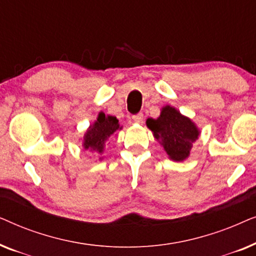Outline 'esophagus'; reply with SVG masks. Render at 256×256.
Listing matches in <instances>:
<instances>
[{
    "mask_svg": "<svg viewBox=\"0 0 256 256\" xmlns=\"http://www.w3.org/2000/svg\"><path fill=\"white\" fill-rule=\"evenodd\" d=\"M132 121L136 122V124H142L143 121V113H138L136 115H132Z\"/></svg>",
    "mask_w": 256,
    "mask_h": 256,
    "instance_id": "esophagus-1",
    "label": "esophagus"
}]
</instances>
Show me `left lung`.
I'll use <instances>...</instances> for the list:
<instances>
[{
  "label": "left lung",
  "mask_w": 256,
  "mask_h": 256,
  "mask_svg": "<svg viewBox=\"0 0 256 256\" xmlns=\"http://www.w3.org/2000/svg\"><path fill=\"white\" fill-rule=\"evenodd\" d=\"M146 127L160 141L170 160L182 162L190 155L192 143L198 138L199 129L191 118L182 115L174 107L164 106L157 118H149Z\"/></svg>",
  "instance_id": "obj_1"
}]
</instances>
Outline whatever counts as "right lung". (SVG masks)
I'll return each mask as SVG.
<instances>
[{"instance_id": "right-lung-1", "label": "right lung", "mask_w": 256, "mask_h": 256, "mask_svg": "<svg viewBox=\"0 0 256 256\" xmlns=\"http://www.w3.org/2000/svg\"><path fill=\"white\" fill-rule=\"evenodd\" d=\"M118 120L112 115L99 113L98 118L93 124L90 126L86 134L84 135V149L96 152L101 154L104 152V143L118 129H121Z\"/></svg>"}]
</instances>
